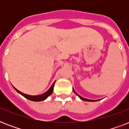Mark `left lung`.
<instances>
[{"label":"left lung","instance_id":"left-lung-1","mask_svg":"<svg viewBox=\"0 0 129 129\" xmlns=\"http://www.w3.org/2000/svg\"><path fill=\"white\" fill-rule=\"evenodd\" d=\"M74 92L75 93H76V94L77 95H78V96L79 97H80V98L81 99H82V100H84V101H88V102H94V101H97V100H89V99H86V98H82V97H81L80 96H79L78 94H77L76 92H75L74 90Z\"/></svg>","mask_w":129,"mask_h":129}]
</instances>
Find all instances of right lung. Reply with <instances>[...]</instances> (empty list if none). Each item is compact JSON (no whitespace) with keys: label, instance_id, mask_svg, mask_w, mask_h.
Instances as JSON below:
<instances>
[{"label":"right lung","instance_id":"1","mask_svg":"<svg viewBox=\"0 0 129 129\" xmlns=\"http://www.w3.org/2000/svg\"><path fill=\"white\" fill-rule=\"evenodd\" d=\"M54 84H55V82L53 83L52 84V86H51V88L49 89L46 92H45L44 94H41V95H38V96H30V95H27V94H23L22 92H21L20 91L16 89L15 88V89L17 90V92H18L19 93L23 96L24 97H25L27 99H29L30 100H32V101H35V102H39V101H43V100H45L49 96H50L51 94H52L53 92V87H54Z\"/></svg>","mask_w":129,"mask_h":129}]
</instances>
